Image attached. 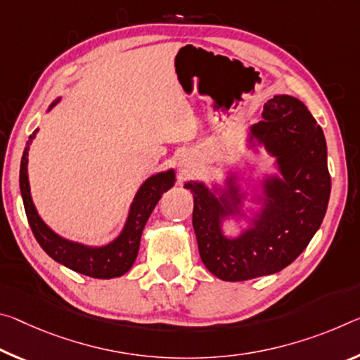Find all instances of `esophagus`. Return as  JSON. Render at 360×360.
Wrapping results in <instances>:
<instances>
[{
	"label": "esophagus",
	"mask_w": 360,
	"mask_h": 360,
	"mask_svg": "<svg viewBox=\"0 0 360 360\" xmlns=\"http://www.w3.org/2000/svg\"><path fill=\"white\" fill-rule=\"evenodd\" d=\"M179 168H181V171H189V163H187V160H181L179 162Z\"/></svg>",
	"instance_id": "1"
}]
</instances>
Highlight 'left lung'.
Instances as JSON below:
<instances>
[{
    "label": "left lung",
    "instance_id": "obj_1",
    "mask_svg": "<svg viewBox=\"0 0 360 360\" xmlns=\"http://www.w3.org/2000/svg\"><path fill=\"white\" fill-rule=\"evenodd\" d=\"M261 117L248 128V149L259 155L262 147L274 157L276 173L247 179L240 169H229L211 187L203 181L184 182L193 195L192 224L200 258L226 282L269 276L292 264L328 207L327 142L307 107L293 96L278 94L266 102ZM227 221L236 224L237 234L225 232Z\"/></svg>",
    "mask_w": 360,
    "mask_h": 360
}]
</instances>
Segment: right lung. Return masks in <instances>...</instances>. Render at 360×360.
I'll list each match as a JSON object with an SVG mask.
<instances>
[{
  "mask_svg": "<svg viewBox=\"0 0 360 360\" xmlns=\"http://www.w3.org/2000/svg\"><path fill=\"white\" fill-rule=\"evenodd\" d=\"M62 98H57L51 108L59 104ZM38 129L33 131L27 141V146L22 153L20 160V174L19 186L20 195L24 200V208L27 213L28 224L32 227L33 236L44 252H46L54 261L60 262L62 266L75 271L83 276L94 278H115L127 274L131 266L138 258L141 236L144 231L147 219L150 218L153 208L160 198L167 191L174 186L176 173L173 168L167 171H160L147 178L139 186L138 192L129 205L127 221L113 240L104 245H84L82 242H73L59 236L43 221L37 211L35 203L32 198L30 182H28V150Z\"/></svg>",
  "mask_w": 360,
  "mask_h": 360,
  "instance_id": "add662e5",
  "label": "right lung"
}]
</instances>
